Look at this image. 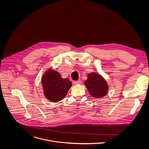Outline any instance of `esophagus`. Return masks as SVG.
<instances>
[{"instance_id":"esophagus-1","label":"esophagus","mask_w":149,"mask_h":149,"mask_svg":"<svg viewBox=\"0 0 149 149\" xmlns=\"http://www.w3.org/2000/svg\"><path fill=\"white\" fill-rule=\"evenodd\" d=\"M81 83V81L80 80H79L77 81H73V84H75V85H77V84H80Z\"/></svg>"}]
</instances>
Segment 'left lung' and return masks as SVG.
Listing matches in <instances>:
<instances>
[{"instance_id":"left-lung-1","label":"left lung","mask_w":149,"mask_h":149,"mask_svg":"<svg viewBox=\"0 0 149 149\" xmlns=\"http://www.w3.org/2000/svg\"><path fill=\"white\" fill-rule=\"evenodd\" d=\"M89 93L93 97L97 99L105 96L108 93V86L106 80L99 74L91 73L84 82Z\"/></svg>"}]
</instances>
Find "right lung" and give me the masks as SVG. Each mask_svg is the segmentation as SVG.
Here are the masks:
<instances>
[{
    "instance_id": "1",
    "label": "right lung",
    "mask_w": 149,
    "mask_h": 149,
    "mask_svg": "<svg viewBox=\"0 0 149 149\" xmlns=\"http://www.w3.org/2000/svg\"><path fill=\"white\" fill-rule=\"evenodd\" d=\"M42 85L46 98L52 102H57L66 96L72 83L68 79H63L57 71L49 69L43 75Z\"/></svg>"
}]
</instances>
